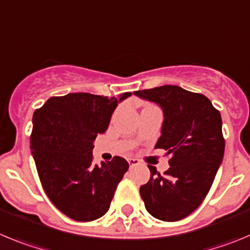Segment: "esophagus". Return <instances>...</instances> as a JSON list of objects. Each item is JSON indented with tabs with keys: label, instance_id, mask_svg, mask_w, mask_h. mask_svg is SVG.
I'll return each mask as SVG.
<instances>
[{
	"label": "esophagus",
	"instance_id": "esophagus-1",
	"mask_svg": "<svg viewBox=\"0 0 250 250\" xmlns=\"http://www.w3.org/2000/svg\"><path fill=\"white\" fill-rule=\"evenodd\" d=\"M128 163H129L130 167H134V166H138L141 162H139V159L137 158H128Z\"/></svg>",
	"mask_w": 250,
	"mask_h": 250
}]
</instances>
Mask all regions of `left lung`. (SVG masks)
<instances>
[{
    "instance_id": "obj_1",
    "label": "left lung",
    "mask_w": 250,
    "mask_h": 250,
    "mask_svg": "<svg viewBox=\"0 0 250 250\" xmlns=\"http://www.w3.org/2000/svg\"><path fill=\"white\" fill-rule=\"evenodd\" d=\"M134 94L163 108L162 136L156 148L167 150L170 166L163 174L148 166L150 178L139 193L150 215L177 222L201 206L223 161L222 117L204 94L178 86L166 84Z\"/></svg>"
}]
</instances>
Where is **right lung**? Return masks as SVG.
I'll return each mask as SVG.
<instances>
[{
  "label": "right lung",
  "mask_w": 250,
  "mask_h": 250,
  "mask_svg": "<svg viewBox=\"0 0 250 250\" xmlns=\"http://www.w3.org/2000/svg\"><path fill=\"white\" fill-rule=\"evenodd\" d=\"M120 101L68 93L51 97L33 113L30 143L42 188L56 208L77 222H91L107 213L129 167L118 156L97 166L92 154L93 141L105 132Z\"/></svg>",
  "instance_id": "obj_1"
}]
</instances>
